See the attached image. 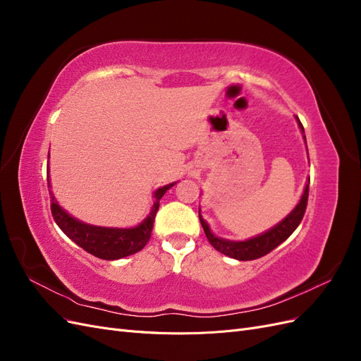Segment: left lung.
Returning a JSON list of instances; mask_svg holds the SVG:
<instances>
[{"label": "left lung", "mask_w": 361, "mask_h": 361, "mask_svg": "<svg viewBox=\"0 0 361 361\" xmlns=\"http://www.w3.org/2000/svg\"><path fill=\"white\" fill-rule=\"evenodd\" d=\"M297 120H298L300 128L304 130L298 117H297ZM307 202H309V185H305L304 194H302L300 203L285 218V220L272 228H269V231L265 232L264 235H259L256 238L248 239V241H239V243L227 241V239L214 236L209 231V226H207L206 221L202 218L200 212H199V218H200V223H202V227H203L207 241L211 243V245L216 251H220V253H223L228 257L238 259V260H255V259H259L262 256L268 255L269 251L279 247L283 241H286V239L293 233L295 228L300 226L302 216L305 214V209H307Z\"/></svg>", "instance_id": "1"}]
</instances>
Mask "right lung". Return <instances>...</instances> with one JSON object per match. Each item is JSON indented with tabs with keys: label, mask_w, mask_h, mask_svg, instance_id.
<instances>
[{
	"label": "right lung",
	"mask_w": 361,
	"mask_h": 361,
	"mask_svg": "<svg viewBox=\"0 0 361 361\" xmlns=\"http://www.w3.org/2000/svg\"><path fill=\"white\" fill-rule=\"evenodd\" d=\"M49 158V155H48ZM174 183L166 185L155 192V203L152 206V211L146 220L134 228H108V227H97L84 224L78 220H75L68 212H64L61 207L54 200L51 194V214L54 221L61 231L66 233L72 241L84 248L87 253H90L96 257L104 260H116L122 259L129 255H134L149 243L152 228H154L155 216L159 209V200L167 190H170ZM49 179H48V188Z\"/></svg>",
	"instance_id": "obj_1"
}]
</instances>
